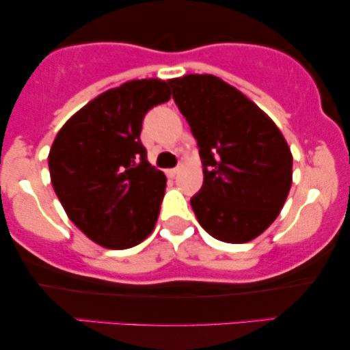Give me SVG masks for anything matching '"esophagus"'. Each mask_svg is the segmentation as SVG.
<instances>
[{"instance_id": "esophagus-1", "label": "esophagus", "mask_w": 350, "mask_h": 350, "mask_svg": "<svg viewBox=\"0 0 350 350\" xmlns=\"http://www.w3.org/2000/svg\"><path fill=\"white\" fill-rule=\"evenodd\" d=\"M180 172V169L178 167H175V169H169V170H165V174H167V176H169V178H174V176L178 174Z\"/></svg>"}]
</instances>
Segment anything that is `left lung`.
<instances>
[{"mask_svg": "<svg viewBox=\"0 0 350 350\" xmlns=\"http://www.w3.org/2000/svg\"><path fill=\"white\" fill-rule=\"evenodd\" d=\"M199 146L204 185L191 198L210 236L243 243L279 217L291 186L290 148L272 119L213 75L167 81Z\"/></svg>", "mask_w": 350, "mask_h": 350, "instance_id": "obj_1", "label": "left lung"}]
</instances>
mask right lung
Returning <instances> with one entry per match:
<instances>
[{
    "label": "right lung",
    "mask_w": 350,
    "mask_h": 350,
    "mask_svg": "<svg viewBox=\"0 0 350 350\" xmlns=\"http://www.w3.org/2000/svg\"><path fill=\"white\" fill-rule=\"evenodd\" d=\"M170 95L165 81H129L81 108L52 143L57 198L98 245L124 250L154 229L167 180L148 162L140 133L145 114Z\"/></svg>",
    "instance_id": "obj_1"
}]
</instances>
